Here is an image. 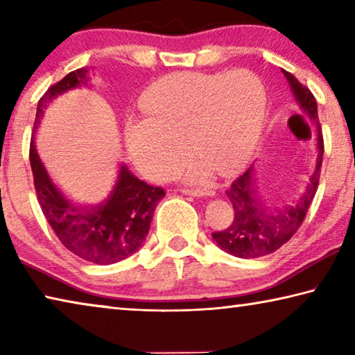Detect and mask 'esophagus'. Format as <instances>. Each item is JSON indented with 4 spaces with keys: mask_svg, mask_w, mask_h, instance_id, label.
<instances>
[{
    "mask_svg": "<svg viewBox=\"0 0 355 355\" xmlns=\"http://www.w3.org/2000/svg\"><path fill=\"white\" fill-rule=\"evenodd\" d=\"M183 194L186 196H194V197H208V196H214V191L209 189H183Z\"/></svg>",
    "mask_w": 355,
    "mask_h": 355,
    "instance_id": "obj_1",
    "label": "esophagus"
}]
</instances>
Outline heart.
Wrapping results in <instances>:
<instances>
[{"instance_id": "obj_1", "label": "heart", "mask_w": 355, "mask_h": 355, "mask_svg": "<svg viewBox=\"0 0 355 355\" xmlns=\"http://www.w3.org/2000/svg\"><path fill=\"white\" fill-rule=\"evenodd\" d=\"M148 120L127 127L131 159L153 182H166L188 159L199 158L188 172L203 182L211 171L232 175L252 158L261 137L266 94L245 70L232 73L182 71L166 76L142 98Z\"/></svg>"}]
</instances>
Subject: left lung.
Returning <instances> with one entry per match:
<instances>
[{
	"mask_svg": "<svg viewBox=\"0 0 355 355\" xmlns=\"http://www.w3.org/2000/svg\"><path fill=\"white\" fill-rule=\"evenodd\" d=\"M282 73L290 84L299 111L310 119L315 127L318 150L315 171L299 199L285 208H271L263 199L255 183L254 166H250L241 177L232 183L230 189L225 192L235 209V218L225 230L213 233V239L222 250L238 258L269 255L290 241L305 219L320 183L324 142L321 125L318 120L316 100L313 94L302 86L290 71L282 69Z\"/></svg>",
	"mask_w": 355,
	"mask_h": 355,
	"instance_id": "8db88e82",
	"label": "left lung"
}]
</instances>
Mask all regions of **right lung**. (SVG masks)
Returning a JSON list of instances; mask_svg holds the SVG:
<instances>
[{
  "mask_svg": "<svg viewBox=\"0 0 355 355\" xmlns=\"http://www.w3.org/2000/svg\"><path fill=\"white\" fill-rule=\"evenodd\" d=\"M89 69L70 71L53 84L37 105L34 133L48 103L59 95L86 86ZM34 186L48 224L71 254L95 264H112L133 255L146 241L155 208L166 196L163 188L150 186L131 173L127 164L119 166L112 189L97 205H80L67 199L53 183L35 150L34 135L29 146Z\"/></svg>",
  "mask_w": 355,
  "mask_h": 355,
  "instance_id": "add662e5",
  "label": "right lung"
}]
</instances>
